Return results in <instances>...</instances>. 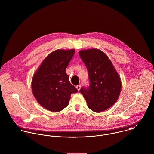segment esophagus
<instances>
[{
	"label": "esophagus",
	"mask_w": 154,
	"mask_h": 154,
	"mask_svg": "<svg viewBox=\"0 0 154 154\" xmlns=\"http://www.w3.org/2000/svg\"><path fill=\"white\" fill-rule=\"evenodd\" d=\"M76 88H77V89L78 90V91H80V88H81V85H77V86H76Z\"/></svg>",
	"instance_id": "obj_1"
}]
</instances>
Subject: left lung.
<instances>
[{
  "label": "left lung",
  "mask_w": 154,
  "mask_h": 154,
  "mask_svg": "<svg viewBox=\"0 0 154 154\" xmlns=\"http://www.w3.org/2000/svg\"><path fill=\"white\" fill-rule=\"evenodd\" d=\"M89 73L90 86L82 88L81 94L88 107L100 113L112 106L118 100L121 91V77L112 62L103 51L97 48L79 51Z\"/></svg>",
  "instance_id": "obj_1"
}]
</instances>
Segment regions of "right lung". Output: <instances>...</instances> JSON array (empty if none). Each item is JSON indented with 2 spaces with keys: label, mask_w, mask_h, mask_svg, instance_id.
I'll return each mask as SVG.
<instances>
[{
  "label": "right lung",
  "mask_w": 154,
  "mask_h": 154,
  "mask_svg": "<svg viewBox=\"0 0 154 154\" xmlns=\"http://www.w3.org/2000/svg\"><path fill=\"white\" fill-rule=\"evenodd\" d=\"M75 49H58L50 53L34 73L32 90L37 102L45 109L58 112L69 104L77 89L70 83L66 68Z\"/></svg>",
  "instance_id": "right-lung-1"
}]
</instances>
